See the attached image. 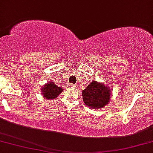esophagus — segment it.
Returning <instances> with one entry per match:
<instances>
[{
  "label": "esophagus",
  "instance_id": "1",
  "mask_svg": "<svg viewBox=\"0 0 153 153\" xmlns=\"http://www.w3.org/2000/svg\"><path fill=\"white\" fill-rule=\"evenodd\" d=\"M69 85V86H74V85H73V84H69V85Z\"/></svg>",
  "mask_w": 153,
  "mask_h": 153
}]
</instances>
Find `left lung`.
Listing matches in <instances>:
<instances>
[{
  "label": "left lung",
  "instance_id": "left-lung-1",
  "mask_svg": "<svg viewBox=\"0 0 153 153\" xmlns=\"http://www.w3.org/2000/svg\"><path fill=\"white\" fill-rule=\"evenodd\" d=\"M111 90L102 83L92 81L82 92L83 101L92 109H100L107 105L110 100Z\"/></svg>",
  "mask_w": 153,
  "mask_h": 153
}]
</instances>
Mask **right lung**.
<instances>
[{
  "mask_svg": "<svg viewBox=\"0 0 153 153\" xmlns=\"http://www.w3.org/2000/svg\"><path fill=\"white\" fill-rule=\"evenodd\" d=\"M42 90V94L44 97L48 100L55 99L63 92V89L54 84L53 82H48Z\"/></svg>",
  "mask_w": 153,
  "mask_h": 153,
  "instance_id": "obj_1",
  "label": "right lung"
}]
</instances>
